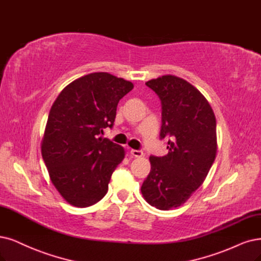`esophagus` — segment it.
Returning a JSON list of instances; mask_svg holds the SVG:
<instances>
[{
	"label": "esophagus",
	"instance_id": "esophagus-1",
	"mask_svg": "<svg viewBox=\"0 0 261 261\" xmlns=\"http://www.w3.org/2000/svg\"><path fill=\"white\" fill-rule=\"evenodd\" d=\"M130 152L133 157H137V158H140L144 155V152L142 150H137V149H131Z\"/></svg>",
	"mask_w": 261,
	"mask_h": 261
}]
</instances>
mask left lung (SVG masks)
<instances>
[{
  "mask_svg": "<svg viewBox=\"0 0 261 261\" xmlns=\"http://www.w3.org/2000/svg\"><path fill=\"white\" fill-rule=\"evenodd\" d=\"M146 86L161 101L160 140L168 153L150 156V172L142 195L159 210L177 207L202 185L217 152L216 118L207 100L194 86L173 75L151 80Z\"/></svg>",
  "mask_w": 261,
  "mask_h": 261,
  "instance_id": "left-lung-1",
  "label": "left lung"
}]
</instances>
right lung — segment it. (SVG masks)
Wrapping results in <instances>:
<instances>
[{
	"label": "right lung",
	"instance_id": "add662e5",
	"mask_svg": "<svg viewBox=\"0 0 261 261\" xmlns=\"http://www.w3.org/2000/svg\"><path fill=\"white\" fill-rule=\"evenodd\" d=\"M131 82L99 72L72 82L54 102L42 141V156L63 199L77 207L99 202L109 190L124 149L102 138L114 125L120 99Z\"/></svg>",
	"mask_w": 261,
	"mask_h": 261
}]
</instances>
